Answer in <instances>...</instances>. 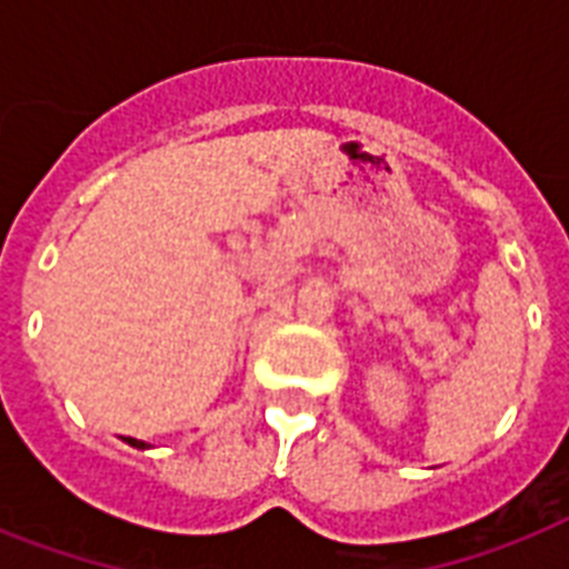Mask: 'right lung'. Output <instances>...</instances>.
Returning a JSON list of instances; mask_svg holds the SVG:
<instances>
[{
  "mask_svg": "<svg viewBox=\"0 0 569 569\" xmlns=\"http://www.w3.org/2000/svg\"><path fill=\"white\" fill-rule=\"evenodd\" d=\"M127 442H129V446H136V449H150L144 440H136V437H127Z\"/></svg>",
  "mask_w": 569,
  "mask_h": 569,
  "instance_id": "add662e5",
  "label": "right lung"
}]
</instances>
